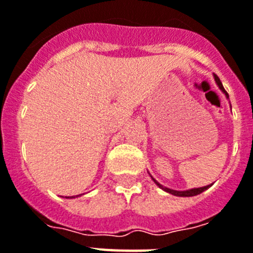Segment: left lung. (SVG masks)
I'll list each match as a JSON object with an SVG mask.
<instances>
[{"label":"left lung","instance_id":"left-lung-1","mask_svg":"<svg viewBox=\"0 0 253 253\" xmlns=\"http://www.w3.org/2000/svg\"><path fill=\"white\" fill-rule=\"evenodd\" d=\"M213 78H214V82H215V84H217V87L221 89V92H222V93L226 96L227 100H229V94H227V92L225 91V88H223V85H222V83H221L219 78L217 77V75H213ZM149 175H151V174H149ZM151 178L153 179V182H155V183L157 184L160 188H161V190L166 191V192H169V194L174 195V196H180V198H191V196H196V195H200L201 192H204L205 190H208L209 187L212 186V184H208V186L199 187V188H191V190H186V191H176V190H171V188H168V187H165V186H162V184L159 183V182H157V180H156L152 175H151Z\"/></svg>","mask_w":253,"mask_h":253}]
</instances>
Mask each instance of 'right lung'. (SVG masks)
<instances>
[{"mask_svg": "<svg viewBox=\"0 0 253 253\" xmlns=\"http://www.w3.org/2000/svg\"><path fill=\"white\" fill-rule=\"evenodd\" d=\"M78 196H80V195H78ZM77 196V198H78ZM73 198H75V196H66V199H73Z\"/></svg>", "mask_w": 253, "mask_h": 253, "instance_id": "right-lung-1", "label": "right lung"}]
</instances>
